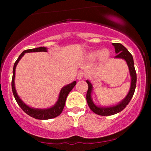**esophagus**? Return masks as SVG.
<instances>
[{
    "label": "esophagus",
    "mask_w": 151,
    "mask_h": 151,
    "mask_svg": "<svg viewBox=\"0 0 151 151\" xmlns=\"http://www.w3.org/2000/svg\"><path fill=\"white\" fill-rule=\"evenodd\" d=\"M83 77H84V74L82 73V72H79V73H78L77 76V79H79V80H81V79H83Z\"/></svg>",
    "instance_id": "1"
}]
</instances>
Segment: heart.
Masks as SVG:
<instances>
[{
	"label": "heart",
	"mask_w": 151,
	"mask_h": 151,
	"mask_svg": "<svg viewBox=\"0 0 151 151\" xmlns=\"http://www.w3.org/2000/svg\"><path fill=\"white\" fill-rule=\"evenodd\" d=\"M110 51L108 49H103L101 50H92L87 54V58L90 61H94L98 59L101 62H106L108 61L110 58Z\"/></svg>",
	"instance_id": "b5f03b06"
}]
</instances>
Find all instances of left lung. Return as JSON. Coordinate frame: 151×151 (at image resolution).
Masks as SVG:
<instances>
[{"label":"left lung","instance_id":"left-lung-1","mask_svg":"<svg viewBox=\"0 0 151 151\" xmlns=\"http://www.w3.org/2000/svg\"><path fill=\"white\" fill-rule=\"evenodd\" d=\"M116 55L115 58L123 59L126 62L131 76V86L128 94L122 101H121L119 104L109 106H97L93 103L92 98H91V93H92L93 86L89 80H86V83L88 84V91L86 93V101L89 105L90 109L94 112L95 114L100 116H111L114 115L117 113H119L121 111L124 110L126 108V106L129 103L131 99H132L133 93H134L135 89L136 86V72L134 67V62H133V58L132 55L128 51V50L123 45L120 43H112Z\"/></svg>","mask_w":151,"mask_h":151}]
</instances>
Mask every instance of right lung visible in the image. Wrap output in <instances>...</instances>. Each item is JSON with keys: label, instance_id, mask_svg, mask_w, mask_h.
I'll return each mask as SVG.
<instances>
[{"label": "right lung", "instance_id": "add662e5", "mask_svg": "<svg viewBox=\"0 0 151 151\" xmlns=\"http://www.w3.org/2000/svg\"><path fill=\"white\" fill-rule=\"evenodd\" d=\"M47 52V48L45 47H40L34 48V49H30L24 50L21 53V55L19 56L18 60L15 62L14 66H13V78H12V90H13V95L16 100L18 104L20 106L21 108L26 114H28L31 117H33L36 119H40V120H47V119H53L58 116L60 114L62 113L64 107L65 105V101L67 99V96L69 93L72 91V89L74 87V86L77 84V81H74L71 84H67L62 88L60 90V94H59L58 99L57 101L55 104L52 106V107L47 109H35L32 108V107L27 106L26 104L22 101V100L20 98L18 94L17 93L16 89L15 87V68L16 66L18 64L19 61L20 60L22 57L24 56L25 53L27 52Z\"/></svg>", "mask_w": 151, "mask_h": 151}]
</instances>
